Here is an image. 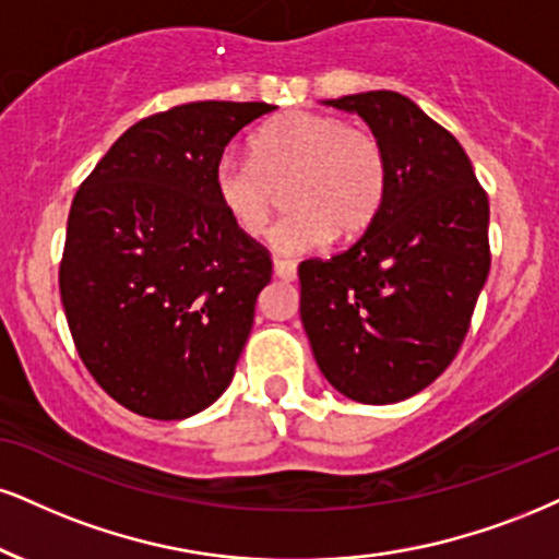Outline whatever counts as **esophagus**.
Listing matches in <instances>:
<instances>
[{
	"label": "esophagus",
	"mask_w": 559,
	"mask_h": 559,
	"mask_svg": "<svg viewBox=\"0 0 559 559\" xmlns=\"http://www.w3.org/2000/svg\"><path fill=\"white\" fill-rule=\"evenodd\" d=\"M273 273L281 281H294L297 278V262L292 260H273Z\"/></svg>",
	"instance_id": "34e87169"
}]
</instances>
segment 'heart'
I'll return each mask as SVG.
<instances>
[{
    "instance_id": "b5f03b06",
    "label": "heart",
    "mask_w": 559,
    "mask_h": 559,
    "mask_svg": "<svg viewBox=\"0 0 559 559\" xmlns=\"http://www.w3.org/2000/svg\"><path fill=\"white\" fill-rule=\"evenodd\" d=\"M254 160L224 153L213 166L221 211L247 237L265 231L275 187L294 207L271 231L281 254L312 252L333 234L356 237L378 218L388 192V164L378 140L335 114L288 111L252 138Z\"/></svg>"
}]
</instances>
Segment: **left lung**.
Wrapping results in <instances>:
<instances>
[{
	"mask_svg": "<svg viewBox=\"0 0 559 559\" xmlns=\"http://www.w3.org/2000/svg\"><path fill=\"white\" fill-rule=\"evenodd\" d=\"M359 114L388 164L361 239L299 265L301 325L325 380L359 403H399L445 372L489 275V200L459 140L412 98L322 100Z\"/></svg>",
	"mask_w": 559,
	"mask_h": 559,
	"instance_id": "8db88e82",
	"label": "left lung"
}]
</instances>
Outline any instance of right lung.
I'll return each instance as SVG.
<instances>
[{"mask_svg":"<svg viewBox=\"0 0 559 559\" xmlns=\"http://www.w3.org/2000/svg\"><path fill=\"white\" fill-rule=\"evenodd\" d=\"M275 106L194 100L132 124L72 200L59 292L87 372L147 419L194 416L228 388L271 284L265 247L213 194V166Z\"/></svg>","mask_w":559,"mask_h":559,"instance_id":"add662e5","label":"right lung"}]
</instances>
